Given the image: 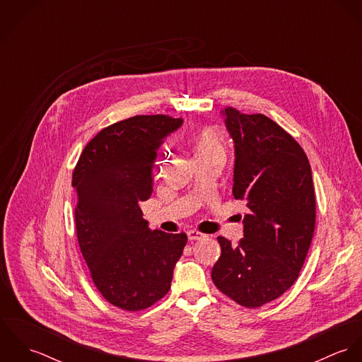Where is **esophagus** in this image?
<instances>
[{
	"label": "esophagus",
	"instance_id": "esophagus-1",
	"mask_svg": "<svg viewBox=\"0 0 362 362\" xmlns=\"http://www.w3.org/2000/svg\"><path fill=\"white\" fill-rule=\"evenodd\" d=\"M205 237H206V234L201 233V231L197 230V228H192V230L188 231V238H189V240H202V238H205Z\"/></svg>",
	"mask_w": 362,
	"mask_h": 362
}]
</instances>
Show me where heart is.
<instances>
[{
  "label": "heart",
  "instance_id": "heart-1",
  "mask_svg": "<svg viewBox=\"0 0 362 362\" xmlns=\"http://www.w3.org/2000/svg\"><path fill=\"white\" fill-rule=\"evenodd\" d=\"M167 146L163 148L158 152V160L164 161V158L168 156ZM195 153L197 158H207V157H216V158H226V145L221 136L213 131H202L195 138Z\"/></svg>",
  "mask_w": 362,
  "mask_h": 362
}]
</instances>
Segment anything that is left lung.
<instances>
[{
  "label": "left lung",
  "instance_id": "left-lung-1",
  "mask_svg": "<svg viewBox=\"0 0 362 362\" xmlns=\"http://www.w3.org/2000/svg\"><path fill=\"white\" fill-rule=\"evenodd\" d=\"M235 144L233 195L245 201L244 237H217L214 286L237 304L258 308L298 279L315 231L316 202L310 161L300 144L263 114L226 108Z\"/></svg>",
  "mask_w": 362,
  "mask_h": 362
}]
</instances>
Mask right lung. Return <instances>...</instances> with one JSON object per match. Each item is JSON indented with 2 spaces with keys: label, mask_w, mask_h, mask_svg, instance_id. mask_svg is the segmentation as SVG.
<instances>
[{
  "label": "right lung",
  "mask_w": 362,
  "mask_h": 362,
  "mask_svg": "<svg viewBox=\"0 0 362 362\" xmlns=\"http://www.w3.org/2000/svg\"><path fill=\"white\" fill-rule=\"evenodd\" d=\"M182 119L135 115L103 128L72 173L76 237L104 300L124 310L152 307L170 290L187 234L151 231L139 207L153 191L156 149Z\"/></svg>",
  "instance_id": "1"
}]
</instances>
